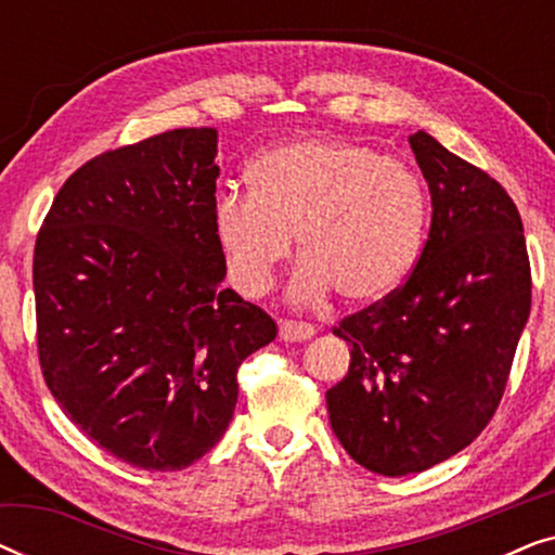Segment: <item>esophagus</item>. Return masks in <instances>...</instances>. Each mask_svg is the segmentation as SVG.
<instances>
[{
  "instance_id": "34e87169",
  "label": "esophagus",
  "mask_w": 555,
  "mask_h": 555,
  "mask_svg": "<svg viewBox=\"0 0 555 555\" xmlns=\"http://www.w3.org/2000/svg\"><path fill=\"white\" fill-rule=\"evenodd\" d=\"M313 336H315V328L310 323L280 321V340H285V344H300V340H308Z\"/></svg>"
}]
</instances>
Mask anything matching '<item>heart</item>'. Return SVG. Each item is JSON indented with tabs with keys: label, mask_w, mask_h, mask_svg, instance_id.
Returning <instances> with one entry per match:
<instances>
[{
	"label": "heart",
	"mask_w": 555,
	"mask_h": 555,
	"mask_svg": "<svg viewBox=\"0 0 555 555\" xmlns=\"http://www.w3.org/2000/svg\"><path fill=\"white\" fill-rule=\"evenodd\" d=\"M249 194L215 199L211 227L234 291L260 298L298 240V306L338 291L374 302L397 291L420 255L424 192L404 164L346 139H295L247 166Z\"/></svg>",
	"instance_id": "heart-1"
}]
</instances>
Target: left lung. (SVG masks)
<instances>
[{
    "instance_id": "obj_1",
    "label": "left lung",
    "mask_w": 555,
    "mask_h": 555,
    "mask_svg": "<svg viewBox=\"0 0 555 555\" xmlns=\"http://www.w3.org/2000/svg\"><path fill=\"white\" fill-rule=\"evenodd\" d=\"M429 184V237L406 283L344 318V382L325 391L331 427L371 473L435 467L495 414L530 315V264L503 186L429 133L409 135Z\"/></svg>"
}]
</instances>
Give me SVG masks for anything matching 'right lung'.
Here are the masks:
<instances>
[{"label":"right lung","instance_id":"obj_1","mask_svg":"<svg viewBox=\"0 0 555 555\" xmlns=\"http://www.w3.org/2000/svg\"><path fill=\"white\" fill-rule=\"evenodd\" d=\"M217 128L105 151L60 189L37 234L42 376L113 457L184 469L230 427L237 369L278 336L230 287L211 227Z\"/></svg>","mask_w":555,"mask_h":555}]
</instances>
